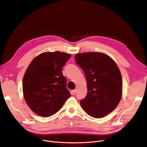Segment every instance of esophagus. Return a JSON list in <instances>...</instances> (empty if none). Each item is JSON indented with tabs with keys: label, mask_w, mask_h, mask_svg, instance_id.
<instances>
[{
	"label": "esophagus",
	"mask_w": 147,
	"mask_h": 147,
	"mask_svg": "<svg viewBox=\"0 0 147 147\" xmlns=\"http://www.w3.org/2000/svg\"><path fill=\"white\" fill-rule=\"evenodd\" d=\"M76 92H77V90H76V89H75V90H73V95H76Z\"/></svg>",
	"instance_id": "1"
}]
</instances>
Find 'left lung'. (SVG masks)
<instances>
[{
  "instance_id": "8db88e82",
  "label": "left lung",
  "mask_w": 147,
  "mask_h": 147,
  "mask_svg": "<svg viewBox=\"0 0 147 147\" xmlns=\"http://www.w3.org/2000/svg\"><path fill=\"white\" fill-rule=\"evenodd\" d=\"M75 61L83 70L87 93L80 100L85 112L100 118L112 112L121 101L122 80L119 68L112 58L102 53L76 54Z\"/></svg>"
}]
</instances>
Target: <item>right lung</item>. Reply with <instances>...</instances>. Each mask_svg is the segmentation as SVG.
Wrapping results in <instances>:
<instances>
[{"mask_svg": "<svg viewBox=\"0 0 147 147\" xmlns=\"http://www.w3.org/2000/svg\"><path fill=\"white\" fill-rule=\"evenodd\" d=\"M70 57L65 53L45 52L36 56L27 68L22 82L24 97L38 115H54L70 97L62 73L63 67Z\"/></svg>", "mask_w": 147, "mask_h": 147, "instance_id": "obj_1", "label": "right lung"}]
</instances>
